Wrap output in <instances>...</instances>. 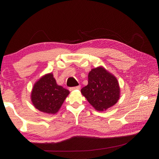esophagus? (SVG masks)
Here are the masks:
<instances>
[{
	"mask_svg": "<svg viewBox=\"0 0 159 159\" xmlns=\"http://www.w3.org/2000/svg\"><path fill=\"white\" fill-rule=\"evenodd\" d=\"M80 85H78V86H76V87L70 88H69V90L70 91H74L75 90H80Z\"/></svg>",
	"mask_w": 159,
	"mask_h": 159,
	"instance_id": "34e87169",
	"label": "esophagus"
}]
</instances>
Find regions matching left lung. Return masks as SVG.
Segmentation results:
<instances>
[{"label": "left lung", "mask_w": 159, "mask_h": 159, "mask_svg": "<svg viewBox=\"0 0 159 159\" xmlns=\"http://www.w3.org/2000/svg\"><path fill=\"white\" fill-rule=\"evenodd\" d=\"M120 90L114 75L99 66L91 69L88 74V84L80 92L95 109L104 111L117 103Z\"/></svg>", "instance_id": "1"}]
</instances>
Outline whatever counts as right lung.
<instances>
[{
	"label": "right lung",
	"mask_w": 159,
	"mask_h": 159,
	"mask_svg": "<svg viewBox=\"0 0 159 159\" xmlns=\"http://www.w3.org/2000/svg\"><path fill=\"white\" fill-rule=\"evenodd\" d=\"M69 91L59 85L52 73L46 74L34 83L31 93L33 105L40 111L55 114L61 108Z\"/></svg>",
	"instance_id": "right-lung-1"
}]
</instances>
